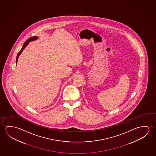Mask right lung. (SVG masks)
I'll list each match as a JSON object with an SVG mask.
<instances>
[{"label":"right lung","instance_id":"right-lung-1","mask_svg":"<svg viewBox=\"0 0 156 156\" xmlns=\"http://www.w3.org/2000/svg\"><path fill=\"white\" fill-rule=\"evenodd\" d=\"M37 37L36 36H34V37H30L29 38L28 40H27L26 41H25V43L23 44V45L22 48V49L20 50V52L18 53L17 56V58H16V63H17V62L18 58V57H19V56H20V54L22 53V52L23 51V50H24V49L26 47V46L28 44V43H29V42H30V41H34V40H37Z\"/></svg>","mask_w":156,"mask_h":156}]
</instances>
